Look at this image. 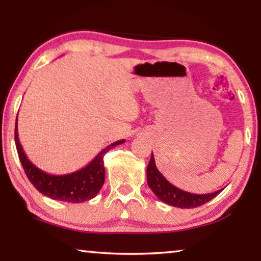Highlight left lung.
<instances>
[{
  "mask_svg": "<svg viewBox=\"0 0 261 261\" xmlns=\"http://www.w3.org/2000/svg\"><path fill=\"white\" fill-rule=\"evenodd\" d=\"M147 184L151 188V190L154 192V195L158 197L160 201H163L166 204L177 206V208L181 209H191L199 206L204 203L212 201V199L220 194L223 189H220L212 194H204V195H197V194H190L184 190H180L173 184H171L159 170L156 169L154 156H153V152L151 155V160H149L147 166Z\"/></svg>",
  "mask_w": 261,
  "mask_h": 261,
  "instance_id": "1",
  "label": "left lung"
}]
</instances>
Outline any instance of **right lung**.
<instances>
[{"label":"right lung","mask_w":261,"mask_h":261,"mask_svg":"<svg viewBox=\"0 0 261 261\" xmlns=\"http://www.w3.org/2000/svg\"><path fill=\"white\" fill-rule=\"evenodd\" d=\"M123 139L113 142L112 145H109L108 147L99 152L94 160H91L83 169L74 171L72 173L56 176V174L46 173L42 170L38 169L27 158L19 140L17 119L15 122V144L17 154H19L21 165H22L28 179L39 192L49 198L56 199V201L82 203L94 198L105 183L106 170L105 164H103V156L113 147L123 144Z\"/></svg>","instance_id":"obj_1"}]
</instances>
